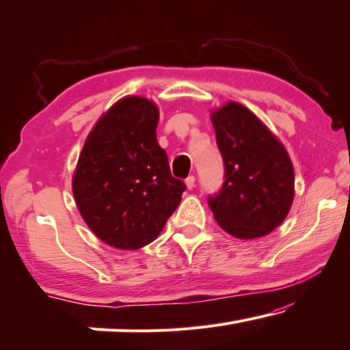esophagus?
Instances as JSON below:
<instances>
[{
  "instance_id": "esophagus-1",
  "label": "esophagus",
  "mask_w": 350,
  "mask_h": 350,
  "mask_svg": "<svg viewBox=\"0 0 350 350\" xmlns=\"http://www.w3.org/2000/svg\"><path fill=\"white\" fill-rule=\"evenodd\" d=\"M195 182H196V177H195V176H188V177H187V179H185V185H187L188 190H191V188L195 187Z\"/></svg>"
}]
</instances>
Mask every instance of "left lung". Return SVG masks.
<instances>
[{
	"instance_id": "8db88e82",
	"label": "left lung",
	"mask_w": 350,
	"mask_h": 350,
	"mask_svg": "<svg viewBox=\"0 0 350 350\" xmlns=\"http://www.w3.org/2000/svg\"><path fill=\"white\" fill-rule=\"evenodd\" d=\"M224 184L208 198L216 223L240 240L268 235L290 213L295 168L285 146L257 115L230 101L212 112Z\"/></svg>"
}]
</instances>
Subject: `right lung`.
Segmentation results:
<instances>
[{"instance_id":"1","label":"right lung","mask_w":350,"mask_h":350,"mask_svg":"<svg viewBox=\"0 0 350 350\" xmlns=\"http://www.w3.org/2000/svg\"><path fill=\"white\" fill-rule=\"evenodd\" d=\"M159 107L126 96L96 121L73 176V195L85 224L105 245L134 251L163 230L185 184L171 176L159 146Z\"/></svg>"}]
</instances>
